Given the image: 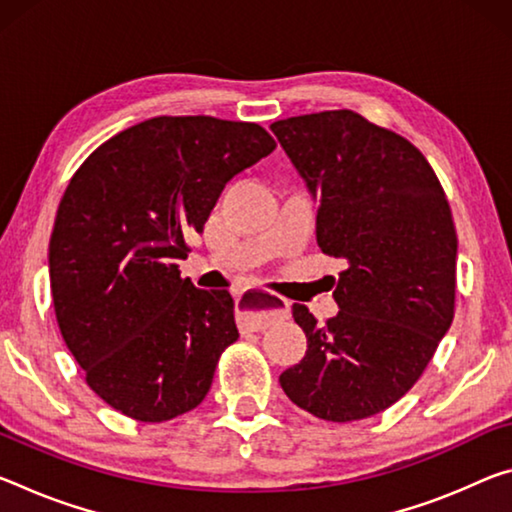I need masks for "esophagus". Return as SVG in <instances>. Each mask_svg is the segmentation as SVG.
Segmentation results:
<instances>
[{
	"instance_id": "esophagus-1",
	"label": "esophagus",
	"mask_w": 512,
	"mask_h": 512,
	"mask_svg": "<svg viewBox=\"0 0 512 512\" xmlns=\"http://www.w3.org/2000/svg\"><path fill=\"white\" fill-rule=\"evenodd\" d=\"M239 326L243 330H266L273 323H278L289 316V303L285 298L266 294V291L250 289L237 300Z\"/></svg>"
}]
</instances>
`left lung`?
<instances>
[{
	"mask_svg": "<svg viewBox=\"0 0 512 512\" xmlns=\"http://www.w3.org/2000/svg\"><path fill=\"white\" fill-rule=\"evenodd\" d=\"M271 129L319 196V248L348 262L332 291L337 316L319 323L305 305L291 307L307 353L280 385L319 419L373 417L410 392L456 314L449 200L415 145L355 111L307 113Z\"/></svg>",
	"mask_w": 512,
	"mask_h": 512,
	"instance_id": "1",
	"label": "left lung"
}]
</instances>
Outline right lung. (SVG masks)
<instances>
[{
  "instance_id": "add662e5",
  "label": "right lung",
  "mask_w": 512,
  "mask_h": 512,
  "mask_svg": "<svg viewBox=\"0 0 512 512\" xmlns=\"http://www.w3.org/2000/svg\"><path fill=\"white\" fill-rule=\"evenodd\" d=\"M275 150L257 123L159 116L111 136L72 175L50 239L61 337L86 385L143 424L198 408L239 339L234 298L180 275L225 184Z\"/></svg>"
}]
</instances>
